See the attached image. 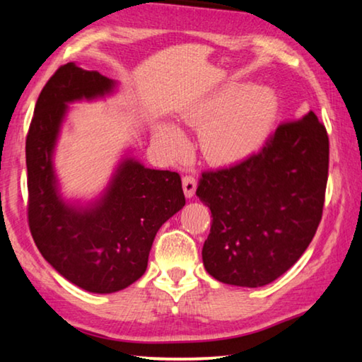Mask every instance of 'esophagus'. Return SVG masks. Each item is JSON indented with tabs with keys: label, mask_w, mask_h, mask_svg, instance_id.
Listing matches in <instances>:
<instances>
[{
	"label": "esophagus",
	"mask_w": 362,
	"mask_h": 362,
	"mask_svg": "<svg viewBox=\"0 0 362 362\" xmlns=\"http://www.w3.org/2000/svg\"><path fill=\"white\" fill-rule=\"evenodd\" d=\"M182 185H183V193H185L187 198H192L196 192V179L193 175H183L182 177Z\"/></svg>",
	"instance_id": "obj_1"
}]
</instances>
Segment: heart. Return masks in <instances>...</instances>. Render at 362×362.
Here are the masks:
<instances>
[{
    "mask_svg": "<svg viewBox=\"0 0 362 362\" xmlns=\"http://www.w3.org/2000/svg\"><path fill=\"white\" fill-rule=\"evenodd\" d=\"M278 99L265 86H231L193 107L182 116L187 124L207 121L201 132V148L209 161L233 164L260 148L278 118ZM156 139L166 155L179 159L187 153V140L177 127L163 124Z\"/></svg>",
    "mask_w": 362,
    "mask_h": 362,
    "instance_id": "1",
    "label": "heart"
}]
</instances>
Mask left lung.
Segmentation results:
<instances>
[{
	"label": "left lung",
	"instance_id": "8db88e82",
	"mask_svg": "<svg viewBox=\"0 0 362 362\" xmlns=\"http://www.w3.org/2000/svg\"><path fill=\"white\" fill-rule=\"evenodd\" d=\"M327 173V131L310 112L279 124L255 155L201 174L196 194L212 214L203 246L207 273L240 287L286 273L321 222Z\"/></svg>",
	"mask_w": 362,
	"mask_h": 362
}]
</instances>
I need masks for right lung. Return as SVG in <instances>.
Instances as JSON below:
<instances>
[{"label": "right lung", "instance_id": "obj_1", "mask_svg": "<svg viewBox=\"0 0 362 362\" xmlns=\"http://www.w3.org/2000/svg\"><path fill=\"white\" fill-rule=\"evenodd\" d=\"M115 83L73 62L59 66L36 100L25 142L28 226L41 255L84 291L112 293L142 276L161 225L185 206L177 173L124 159L90 207L66 204L52 168L66 103L110 94Z\"/></svg>", "mask_w": 362, "mask_h": 362}]
</instances>
